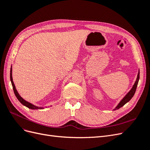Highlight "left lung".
Here are the masks:
<instances>
[{"instance_id":"left-lung-1","label":"left lung","mask_w":150,"mask_h":150,"mask_svg":"<svg viewBox=\"0 0 150 150\" xmlns=\"http://www.w3.org/2000/svg\"><path fill=\"white\" fill-rule=\"evenodd\" d=\"M139 79V71L138 72V77H137V81H136V82L134 83V84L133 85V87L130 90V91L126 95V96L122 99L121 101L119 103L118 105L116 106V108L115 109V110H118L120 108H121L122 106H123L126 103H128V101H129L131 100V99L133 98V96H134V94L136 92V89H137V86H138V81Z\"/></svg>"}]
</instances>
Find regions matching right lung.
Returning <instances> with one entry per match:
<instances>
[{
    "label": "right lung",
    "mask_w": 150,
    "mask_h": 150,
    "mask_svg": "<svg viewBox=\"0 0 150 150\" xmlns=\"http://www.w3.org/2000/svg\"><path fill=\"white\" fill-rule=\"evenodd\" d=\"M10 78H11V83H12V88H13V92H14V94L16 95V98H17L18 100H19L23 105H24L25 106L28 107V108H30V109H32V110H41V109H44L43 107H38V106H35L34 105H33V104H32L31 103L25 101L24 99L23 98H22L20 95L19 94V93H17V90L16 89V87H15V85L14 84H13V80H12V68L11 69V76H10Z\"/></svg>",
    "instance_id": "1"
}]
</instances>
